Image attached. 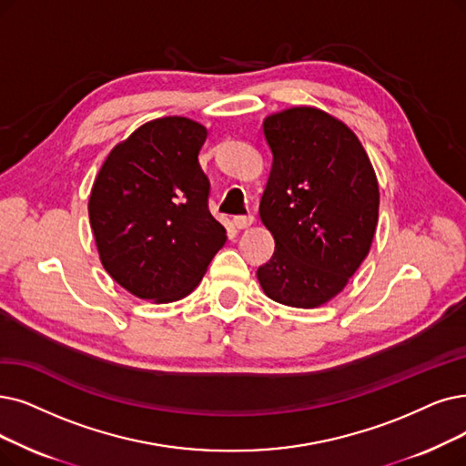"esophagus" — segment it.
Segmentation results:
<instances>
[{
    "label": "esophagus",
    "mask_w": 466,
    "mask_h": 466,
    "mask_svg": "<svg viewBox=\"0 0 466 466\" xmlns=\"http://www.w3.org/2000/svg\"><path fill=\"white\" fill-rule=\"evenodd\" d=\"M254 223V216H237V218H233V226H235V229H248L250 226Z\"/></svg>",
    "instance_id": "esophagus-1"
}]
</instances>
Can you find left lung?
Masks as SVG:
<instances>
[{
  "label": "left lung",
  "instance_id": "left-lung-1",
  "mask_svg": "<svg viewBox=\"0 0 466 466\" xmlns=\"http://www.w3.org/2000/svg\"><path fill=\"white\" fill-rule=\"evenodd\" d=\"M273 162L259 218L275 238L258 269L271 300L319 308L348 285L367 258L379 223V181L358 136L318 106L264 118Z\"/></svg>",
  "mask_w": 466,
  "mask_h": 466
}]
</instances>
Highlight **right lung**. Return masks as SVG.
I'll use <instances>...</instances> for the list:
<instances>
[{
	"instance_id": "right-lung-1",
	"label": "right lung",
	"mask_w": 466,
	"mask_h": 466,
	"mask_svg": "<svg viewBox=\"0 0 466 466\" xmlns=\"http://www.w3.org/2000/svg\"><path fill=\"white\" fill-rule=\"evenodd\" d=\"M207 137V126L187 116L145 122L113 147L93 181L87 212L101 264L141 300L191 294L226 245L198 164Z\"/></svg>"
}]
</instances>
